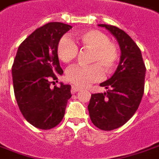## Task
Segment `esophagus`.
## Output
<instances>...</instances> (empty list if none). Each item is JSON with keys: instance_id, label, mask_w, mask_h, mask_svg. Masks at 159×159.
Segmentation results:
<instances>
[{"instance_id": "34e87169", "label": "esophagus", "mask_w": 159, "mask_h": 159, "mask_svg": "<svg viewBox=\"0 0 159 159\" xmlns=\"http://www.w3.org/2000/svg\"><path fill=\"white\" fill-rule=\"evenodd\" d=\"M81 89L79 87H76V86H72L71 87V92L72 93H75V92H77L79 91Z\"/></svg>"}]
</instances>
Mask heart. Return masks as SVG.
Masks as SVG:
<instances>
[{
  "instance_id": "1",
  "label": "heart",
  "mask_w": 159,
  "mask_h": 159,
  "mask_svg": "<svg viewBox=\"0 0 159 159\" xmlns=\"http://www.w3.org/2000/svg\"><path fill=\"white\" fill-rule=\"evenodd\" d=\"M77 39L83 48L92 51L91 65H73L65 72V79L78 87H85L90 83L99 82L107 73L114 71L120 59L118 45L109 40L108 36L98 30H86L78 33ZM58 59L68 64L78 54V47L75 41L68 35H64L57 46Z\"/></svg>"
}]
</instances>
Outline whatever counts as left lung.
I'll list each match as a JSON object with an SVG mask.
<instances>
[{
  "label": "left lung",
  "mask_w": 159,
  "mask_h": 159,
  "mask_svg": "<svg viewBox=\"0 0 159 159\" xmlns=\"http://www.w3.org/2000/svg\"><path fill=\"white\" fill-rule=\"evenodd\" d=\"M98 25L116 38L121 56L112 77L100 84L107 91L92 94L88 109L96 127L111 131L123 126L137 111L144 94L145 65L140 49L127 33L114 25Z\"/></svg>",
  "instance_id": "left-lung-1"
}]
</instances>
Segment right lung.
Masks as SVG:
<instances>
[{"label": "right lung", "instance_id": "right-lung-1", "mask_svg": "<svg viewBox=\"0 0 159 159\" xmlns=\"http://www.w3.org/2000/svg\"><path fill=\"white\" fill-rule=\"evenodd\" d=\"M71 25L50 22L31 33L18 48L12 76L19 108L33 126L52 129L64 118L70 97V85L51 87L63 74L57 54L58 41Z\"/></svg>", "mask_w": 159, "mask_h": 159}]
</instances>
